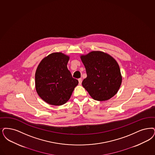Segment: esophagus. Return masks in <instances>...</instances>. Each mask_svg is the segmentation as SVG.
I'll list each match as a JSON object with an SVG mask.
<instances>
[{
  "instance_id": "obj_1",
  "label": "esophagus",
  "mask_w": 155,
  "mask_h": 155,
  "mask_svg": "<svg viewBox=\"0 0 155 155\" xmlns=\"http://www.w3.org/2000/svg\"><path fill=\"white\" fill-rule=\"evenodd\" d=\"M78 82H79V85H81V84H82V78H79L78 79Z\"/></svg>"
}]
</instances>
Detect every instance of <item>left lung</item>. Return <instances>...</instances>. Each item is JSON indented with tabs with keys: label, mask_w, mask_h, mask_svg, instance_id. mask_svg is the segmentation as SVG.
Masks as SVG:
<instances>
[{
	"label": "left lung",
	"mask_w": 155,
	"mask_h": 155,
	"mask_svg": "<svg viewBox=\"0 0 155 155\" xmlns=\"http://www.w3.org/2000/svg\"><path fill=\"white\" fill-rule=\"evenodd\" d=\"M81 59L86 69L87 77L82 85L93 99L105 101L118 92L122 77L118 63L105 52L94 51Z\"/></svg>",
	"instance_id": "8db88e82"
}]
</instances>
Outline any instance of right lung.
<instances>
[{"label": "right lung", "instance_id": "right-lung-1", "mask_svg": "<svg viewBox=\"0 0 155 155\" xmlns=\"http://www.w3.org/2000/svg\"><path fill=\"white\" fill-rule=\"evenodd\" d=\"M69 56L54 52L45 57L35 73L36 90L48 104L61 105L70 99L78 81L72 77L67 67Z\"/></svg>", "mask_w": 155, "mask_h": 155}]
</instances>
